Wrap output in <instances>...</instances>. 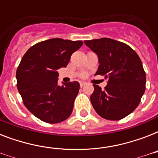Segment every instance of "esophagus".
Masks as SVG:
<instances>
[{
    "mask_svg": "<svg viewBox=\"0 0 158 158\" xmlns=\"http://www.w3.org/2000/svg\"><path fill=\"white\" fill-rule=\"evenodd\" d=\"M85 84H85L84 82H81V83H80V87H81V88H83V87H84Z\"/></svg>",
    "mask_w": 158,
    "mask_h": 158,
    "instance_id": "1",
    "label": "esophagus"
}]
</instances>
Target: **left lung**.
Listing matches in <instances>:
<instances>
[{
    "label": "left lung",
    "instance_id": "8db88e82",
    "mask_svg": "<svg viewBox=\"0 0 158 158\" xmlns=\"http://www.w3.org/2000/svg\"><path fill=\"white\" fill-rule=\"evenodd\" d=\"M98 58L97 74L108 79L104 90L94 84L90 97L101 117L119 120L135 110L145 92L146 74L138 54L125 43L103 38L84 41Z\"/></svg>",
    "mask_w": 158,
    "mask_h": 158
}]
</instances>
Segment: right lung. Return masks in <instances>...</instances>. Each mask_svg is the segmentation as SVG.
Here are the masks:
<instances>
[{"mask_svg":"<svg viewBox=\"0 0 158 158\" xmlns=\"http://www.w3.org/2000/svg\"><path fill=\"white\" fill-rule=\"evenodd\" d=\"M81 41L52 38L31 47L16 71L17 88L27 109L39 120L56 124L71 115L79 82L58 84L57 69L66 67Z\"/></svg>","mask_w":158,"mask_h":158,"instance_id":"right-lung-1","label":"right lung"}]
</instances>
